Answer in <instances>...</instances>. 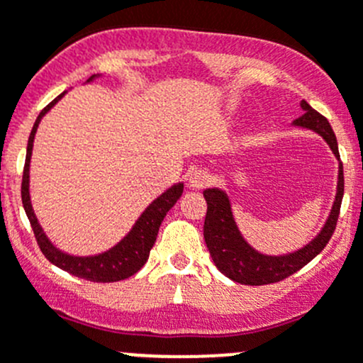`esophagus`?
Here are the masks:
<instances>
[{"label":"esophagus","mask_w":363,"mask_h":363,"mask_svg":"<svg viewBox=\"0 0 363 363\" xmlns=\"http://www.w3.org/2000/svg\"><path fill=\"white\" fill-rule=\"evenodd\" d=\"M211 182H212V175L208 174L207 170L191 172V174H189V179H188L189 188H193V189L205 188V186H208Z\"/></svg>","instance_id":"obj_1"}]
</instances>
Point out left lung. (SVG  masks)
<instances>
[{
    "instance_id": "obj_1",
    "label": "left lung",
    "mask_w": 363,
    "mask_h": 363,
    "mask_svg": "<svg viewBox=\"0 0 363 363\" xmlns=\"http://www.w3.org/2000/svg\"><path fill=\"white\" fill-rule=\"evenodd\" d=\"M300 107H302L303 113L298 119L294 121V126L316 131L327 142L335 158L340 160L337 138H335L327 117L314 111L306 100H302ZM342 195L344 174L342 163H339L337 193H335V200L334 205H332L330 214H328V219L325 221L320 233L300 250L288 252V255L272 256L263 255V252L256 251L251 244H247V240L244 239L239 226H237L235 219H233L232 203H230L228 195L219 188H207L203 191L205 200H207V216H205L203 223L205 244H207L208 252H211L219 272L225 274L226 277H230L235 283L250 284V286L277 283V281L286 279L288 276L302 269L303 265H307L311 259L316 258L325 250L332 233H334L335 225H337Z\"/></svg>"
}]
</instances>
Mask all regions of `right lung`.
Instances as JSON below:
<instances>
[{
    "label": "right lung",
    "mask_w": 363,
    "mask_h": 363,
    "mask_svg": "<svg viewBox=\"0 0 363 363\" xmlns=\"http://www.w3.org/2000/svg\"><path fill=\"white\" fill-rule=\"evenodd\" d=\"M100 75L89 77L87 82H93ZM65 94H67V91L61 93L56 100L50 101V104L40 112L35 124H33L31 135H29L28 149H26L23 188H21L26 216H28L29 223H31V228L33 232H35L36 242H38L40 250H42L45 258L49 259L50 263L60 267L61 270L72 274V276L93 281V283H116V281L128 279V277H131L133 274H137L138 270L145 265V262H147L149 252H151L152 246H155L156 242V237H158L161 221H163V218L167 216V212L174 207L175 202L181 199L184 184H182V182H177V184L170 186L164 193H161L158 199L152 200V202L147 205V208L142 212L140 218L135 221V225L131 226L130 232H128L116 246H112L111 250L91 256H75L68 255V252L61 251L60 247L54 246V244L50 242L49 237L45 235L42 226H40L38 218H36L35 211H33L31 195H29V163H31L33 142H35V133L36 130H38L40 121L43 119V116H45V113L65 96Z\"/></svg>",
    "instance_id": "add662e5"
}]
</instances>
